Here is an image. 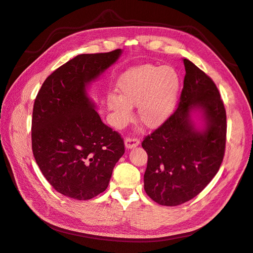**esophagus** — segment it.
Masks as SVG:
<instances>
[{
    "label": "esophagus",
    "instance_id": "esophagus-1",
    "mask_svg": "<svg viewBox=\"0 0 253 253\" xmlns=\"http://www.w3.org/2000/svg\"><path fill=\"white\" fill-rule=\"evenodd\" d=\"M140 144V140L137 138H126L125 139V146L128 150L137 147Z\"/></svg>",
    "mask_w": 253,
    "mask_h": 253
}]
</instances>
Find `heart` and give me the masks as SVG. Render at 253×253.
<instances>
[{
	"mask_svg": "<svg viewBox=\"0 0 253 253\" xmlns=\"http://www.w3.org/2000/svg\"><path fill=\"white\" fill-rule=\"evenodd\" d=\"M180 77L171 66L141 65L123 74L116 83V95H109L107 103L113 114V125L121 129L132 118L138 107V119L148 129H156L168 121L176 107Z\"/></svg>",
	"mask_w": 253,
	"mask_h": 253,
	"instance_id": "b5f03b06",
	"label": "heart"
}]
</instances>
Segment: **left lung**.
<instances>
[{
  "instance_id": "1",
  "label": "left lung",
  "mask_w": 253,
  "mask_h": 253,
  "mask_svg": "<svg viewBox=\"0 0 253 253\" xmlns=\"http://www.w3.org/2000/svg\"><path fill=\"white\" fill-rule=\"evenodd\" d=\"M183 62L178 108L142 142L148 156L144 190L165 206L198 196L217 174L225 147L226 115L216 84L192 62Z\"/></svg>"
}]
</instances>
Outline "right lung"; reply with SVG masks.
Returning a JSON list of instances; mask_svg holds the SVG:
<instances>
[{"instance_id":"add662e5","label":"right lung","mask_w":253,"mask_h":253,"mask_svg":"<svg viewBox=\"0 0 253 253\" xmlns=\"http://www.w3.org/2000/svg\"><path fill=\"white\" fill-rule=\"evenodd\" d=\"M123 53L80 54L51 74L38 92L32 119V148L53 188L76 200L103 192L124 155L121 135L103 124L88 88Z\"/></svg>"}]
</instances>
